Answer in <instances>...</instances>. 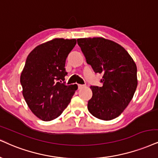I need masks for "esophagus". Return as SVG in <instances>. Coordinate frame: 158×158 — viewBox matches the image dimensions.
<instances>
[{
  "instance_id": "esophagus-1",
  "label": "esophagus",
  "mask_w": 158,
  "mask_h": 158,
  "mask_svg": "<svg viewBox=\"0 0 158 158\" xmlns=\"http://www.w3.org/2000/svg\"><path fill=\"white\" fill-rule=\"evenodd\" d=\"M83 87H85V85H78V89H83Z\"/></svg>"
}]
</instances>
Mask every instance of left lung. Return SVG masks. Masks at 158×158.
I'll return each instance as SVG.
<instances>
[{
  "mask_svg": "<svg viewBox=\"0 0 158 158\" xmlns=\"http://www.w3.org/2000/svg\"><path fill=\"white\" fill-rule=\"evenodd\" d=\"M77 44L95 73H102V86L91 85L88 110L100 119L118 117L127 108L138 85L137 67L123 47L102 37L77 39Z\"/></svg>",
  "mask_w": 158,
  "mask_h": 158,
  "instance_id": "left-lung-1",
  "label": "left lung"
}]
</instances>
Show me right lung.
<instances>
[{"instance_id": "1", "label": "right lung", "mask_w": 158, "mask_h": 158, "mask_svg": "<svg viewBox=\"0 0 158 158\" xmlns=\"http://www.w3.org/2000/svg\"><path fill=\"white\" fill-rule=\"evenodd\" d=\"M75 44V39L56 38L36 47L27 57L20 75L23 95L40 119L48 122L58 117L77 89L76 84L61 83L67 75L66 59Z\"/></svg>"}]
</instances>
